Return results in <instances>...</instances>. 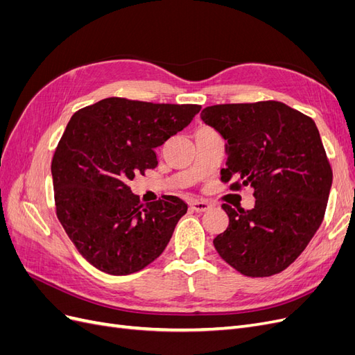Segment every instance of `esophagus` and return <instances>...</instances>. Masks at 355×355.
<instances>
[{
    "label": "esophagus",
    "mask_w": 355,
    "mask_h": 355,
    "mask_svg": "<svg viewBox=\"0 0 355 355\" xmlns=\"http://www.w3.org/2000/svg\"><path fill=\"white\" fill-rule=\"evenodd\" d=\"M191 209L194 211H198V213H202V211H207L210 209V204L206 202V201H192L191 202Z\"/></svg>",
    "instance_id": "34e87169"
}]
</instances>
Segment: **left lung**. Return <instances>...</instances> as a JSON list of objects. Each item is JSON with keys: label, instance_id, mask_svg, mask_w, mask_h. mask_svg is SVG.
I'll return each mask as SVG.
<instances>
[{"label": "left lung", "instance_id": "8db88e82", "mask_svg": "<svg viewBox=\"0 0 355 355\" xmlns=\"http://www.w3.org/2000/svg\"><path fill=\"white\" fill-rule=\"evenodd\" d=\"M201 120L227 144L223 182L250 187V210L223 204L228 228L213 240L222 259L247 277L282 272L324 218L333 173L315 123L275 102L207 106Z\"/></svg>", "mask_w": 355, "mask_h": 355}]
</instances>
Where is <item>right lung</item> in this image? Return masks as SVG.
Listing matches in <instances>:
<instances>
[{
    "label": "right lung",
    "instance_id": "obj_1",
    "mask_svg": "<svg viewBox=\"0 0 355 355\" xmlns=\"http://www.w3.org/2000/svg\"><path fill=\"white\" fill-rule=\"evenodd\" d=\"M200 110L108 98L72 115L51 161L56 213L94 268L128 275L164 252L188 206L175 196L142 204L128 182L157 167L155 149Z\"/></svg>",
    "mask_w": 355,
    "mask_h": 355
}]
</instances>
